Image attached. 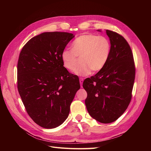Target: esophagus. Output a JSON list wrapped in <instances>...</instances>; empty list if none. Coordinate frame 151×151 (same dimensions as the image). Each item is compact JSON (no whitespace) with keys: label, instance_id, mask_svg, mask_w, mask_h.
<instances>
[{"label":"esophagus","instance_id":"34e87169","mask_svg":"<svg viewBox=\"0 0 151 151\" xmlns=\"http://www.w3.org/2000/svg\"><path fill=\"white\" fill-rule=\"evenodd\" d=\"M83 81H84V79H83V78H80V79H79V83H80V84H81V86H82V85H83Z\"/></svg>","mask_w":151,"mask_h":151}]
</instances>
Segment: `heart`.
Masks as SVG:
<instances>
[{
    "label": "heart",
    "instance_id": "b5f03b06",
    "mask_svg": "<svg viewBox=\"0 0 151 151\" xmlns=\"http://www.w3.org/2000/svg\"><path fill=\"white\" fill-rule=\"evenodd\" d=\"M111 53V43L104 36L85 34L77 38L72 44V50H64L61 59L64 67L73 72L81 59V64L75 73L80 76H86L91 70L98 72L106 64Z\"/></svg>",
    "mask_w": 151,
    "mask_h": 151
}]
</instances>
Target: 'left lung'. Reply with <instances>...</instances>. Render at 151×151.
I'll list each match as a JSON object with an SVG mask.
<instances>
[{
  "label": "left lung",
  "mask_w": 151,
  "mask_h": 151,
  "mask_svg": "<svg viewBox=\"0 0 151 151\" xmlns=\"http://www.w3.org/2000/svg\"><path fill=\"white\" fill-rule=\"evenodd\" d=\"M106 33L111 43L108 60L96 74L86 79L83 86L88 94L85 104L89 115L99 122L109 123L116 121L129 106L135 67L127 40L116 32L106 29Z\"/></svg>",
  "instance_id": "1"
}]
</instances>
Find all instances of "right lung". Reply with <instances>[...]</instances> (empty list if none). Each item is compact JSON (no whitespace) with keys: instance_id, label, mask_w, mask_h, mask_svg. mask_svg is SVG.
Wrapping results in <instances>:
<instances>
[{"instance_id":"right-lung-1","label":"right lung","mask_w":151,"mask_h":151,"mask_svg":"<svg viewBox=\"0 0 151 151\" xmlns=\"http://www.w3.org/2000/svg\"><path fill=\"white\" fill-rule=\"evenodd\" d=\"M74 37L66 32H45L22 47L17 62V89L29 116L45 129L60 125L80 89L79 77L63 67L61 53Z\"/></svg>"}]
</instances>
